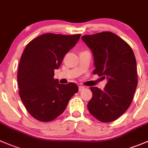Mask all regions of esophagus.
<instances>
[{
  "label": "esophagus",
  "mask_w": 148,
  "mask_h": 148,
  "mask_svg": "<svg viewBox=\"0 0 148 148\" xmlns=\"http://www.w3.org/2000/svg\"><path fill=\"white\" fill-rule=\"evenodd\" d=\"M84 86H79V91H82V90H84Z\"/></svg>",
  "instance_id": "obj_1"
}]
</instances>
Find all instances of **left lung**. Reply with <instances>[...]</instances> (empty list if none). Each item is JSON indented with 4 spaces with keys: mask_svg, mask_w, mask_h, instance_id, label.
<instances>
[{
    "mask_svg": "<svg viewBox=\"0 0 148 148\" xmlns=\"http://www.w3.org/2000/svg\"><path fill=\"white\" fill-rule=\"evenodd\" d=\"M92 51L93 74L107 79L104 90L90 87L92 97L87 104L92 116L111 122L129 108L137 86V63L131 47L118 35L103 32L82 37Z\"/></svg>",
    "mask_w": 148,
    "mask_h": 148,
    "instance_id": "1",
    "label": "left lung"
}]
</instances>
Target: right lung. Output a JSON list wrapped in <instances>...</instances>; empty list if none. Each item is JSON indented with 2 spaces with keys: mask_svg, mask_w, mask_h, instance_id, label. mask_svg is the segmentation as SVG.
Listing matches in <instances>:
<instances>
[{
  "mask_svg": "<svg viewBox=\"0 0 148 148\" xmlns=\"http://www.w3.org/2000/svg\"><path fill=\"white\" fill-rule=\"evenodd\" d=\"M80 36L42 34L29 42L21 55L17 74L20 98L38 121L48 122L57 118L78 92L76 84H61L53 76Z\"/></svg>",
  "mask_w": 148,
  "mask_h": 148,
  "instance_id": "add662e5",
  "label": "right lung"
}]
</instances>
